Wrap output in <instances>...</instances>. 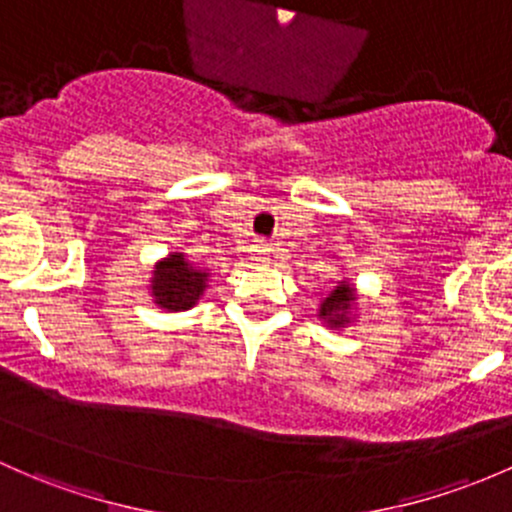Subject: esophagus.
<instances>
[{
	"mask_svg": "<svg viewBox=\"0 0 512 512\" xmlns=\"http://www.w3.org/2000/svg\"><path fill=\"white\" fill-rule=\"evenodd\" d=\"M267 247H262V250H257V260H267Z\"/></svg>",
	"mask_w": 512,
	"mask_h": 512,
	"instance_id": "34e87169",
	"label": "esophagus"
}]
</instances>
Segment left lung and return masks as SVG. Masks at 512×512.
Returning <instances> with one entry per match:
<instances>
[{"label":"left lung","instance_id":"8db88e82","mask_svg":"<svg viewBox=\"0 0 512 512\" xmlns=\"http://www.w3.org/2000/svg\"><path fill=\"white\" fill-rule=\"evenodd\" d=\"M353 299L355 297H353L351 284H341V287L333 289V292L324 299L319 314L324 316V319H328V324H331V326L346 324V309L351 306Z\"/></svg>","mask_w":512,"mask_h":512}]
</instances>
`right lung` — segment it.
<instances>
[{"instance_id":"right-lung-1","label":"right lung","mask_w":512,"mask_h":512,"mask_svg":"<svg viewBox=\"0 0 512 512\" xmlns=\"http://www.w3.org/2000/svg\"><path fill=\"white\" fill-rule=\"evenodd\" d=\"M206 277V272L193 270L186 262V257L179 255V252L169 255L154 270L152 289L157 304L171 311L191 309L196 299L201 297L203 287H206Z\"/></svg>"}]
</instances>
